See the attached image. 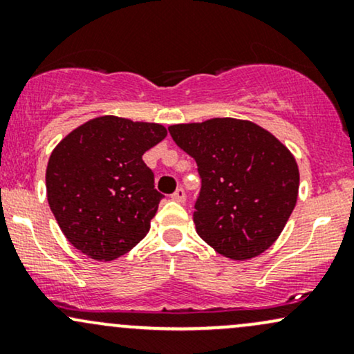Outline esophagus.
<instances>
[{
	"label": "esophagus",
	"mask_w": 354,
	"mask_h": 354,
	"mask_svg": "<svg viewBox=\"0 0 354 354\" xmlns=\"http://www.w3.org/2000/svg\"><path fill=\"white\" fill-rule=\"evenodd\" d=\"M171 198L174 201H178V203H185L186 201V191L183 189V188H178L176 191H174V193L171 194Z\"/></svg>",
	"instance_id": "obj_1"
}]
</instances>
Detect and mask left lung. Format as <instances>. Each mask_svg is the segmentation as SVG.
<instances>
[{"instance_id":"obj_1","label":"left lung","mask_w":354,"mask_h":354,"mask_svg":"<svg viewBox=\"0 0 354 354\" xmlns=\"http://www.w3.org/2000/svg\"><path fill=\"white\" fill-rule=\"evenodd\" d=\"M168 131L198 165V234L231 259L253 258L273 245L298 198V165L286 146L261 126L234 118Z\"/></svg>"}]
</instances>
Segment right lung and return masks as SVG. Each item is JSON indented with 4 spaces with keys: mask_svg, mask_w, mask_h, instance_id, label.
Listing matches in <instances>:
<instances>
[{
    "mask_svg": "<svg viewBox=\"0 0 354 354\" xmlns=\"http://www.w3.org/2000/svg\"><path fill=\"white\" fill-rule=\"evenodd\" d=\"M165 138L161 124L100 116L56 146L46 168L48 203L76 250L111 261L146 236L165 196L143 154Z\"/></svg>",
    "mask_w": 354,
    "mask_h": 354,
    "instance_id": "right-lung-1",
    "label": "right lung"
}]
</instances>
